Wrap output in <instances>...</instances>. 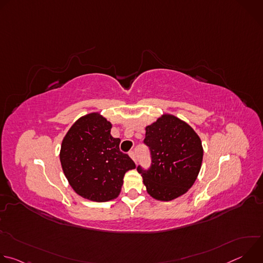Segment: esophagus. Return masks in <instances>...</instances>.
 <instances>
[{
    "mask_svg": "<svg viewBox=\"0 0 263 263\" xmlns=\"http://www.w3.org/2000/svg\"><path fill=\"white\" fill-rule=\"evenodd\" d=\"M129 155H130V157L133 159V161H134L135 163H137V157H136L135 152H134V151H131V152L129 153Z\"/></svg>",
    "mask_w": 263,
    "mask_h": 263,
    "instance_id": "esophagus-1",
    "label": "esophagus"
}]
</instances>
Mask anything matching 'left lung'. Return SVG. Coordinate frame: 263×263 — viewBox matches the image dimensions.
Masks as SVG:
<instances>
[{"instance_id": "8db88e82", "label": "left lung", "mask_w": 263, "mask_h": 263, "mask_svg": "<svg viewBox=\"0 0 263 263\" xmlns=\"http://www.w3.org/2000/svg\"><path fill=\"white\" fill-rule=\"evenodd\" d=\"M143 142L149 147L148 170L138 165L147 194L158 201H172L194 185L203 160L202 141L184 121L163 115L145 127Z\"/></svg>"}]
</instances>
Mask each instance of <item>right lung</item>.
I'll list each match as a JSON object with an SVG mask.
<instances>
[{"label": "right lung", "instance_id": "1", "mask_svg": "<svg viewBox=\"0 0 263 263\" xmlns=\"http://www.w3.org/2000/svg\"><path fill=\"white\" fill-rule=\"evenodd\" d=\"M99 112L81 117L64 136L60 162L71 189L84 199L107 202L119 197L125 174L135 163L120 151V138Z\"/></svg>", "mask_w": 263, "mask_h": 263}]
</instances>
